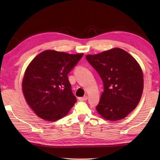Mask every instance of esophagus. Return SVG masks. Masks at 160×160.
<instances>
[{"instance_id":"esophagus-1","label":"esophagus","mask_w":160,"mask_h":160,"mask_svg":"<svg viewBox=\"0 0 160 160\" xmlns=\"http://www.w3.org/2000/svg\"><path fill=\"white\" fill-rule=\"evenodd\" d=\"M88 99V97L87 96V95H85V96L83 97V98H79V100L81 101H86Z\"/></svg>"}]
</instances>
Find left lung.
I'll list each match as a JSON object with an SVG mask.
<instances>
[{"mask_svg":"<svg viewBox=\"0 0 160 160\" xmlns=\"http://www.w3.org/2000/svg\"><path fill=\"white\" fill-rule=\"evenodd\" d=\"M98 71L104 91L96 109L104 119L118 121L135 109L143 90V75L138 61L120 48L86 55Z\"/></svg>","mask_w":160,"mask_h":160,"instance_id":"left-lung-1","label":"left lung"}]
</instances>
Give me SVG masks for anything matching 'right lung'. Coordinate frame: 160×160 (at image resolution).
Here are the masks:
<instances>
[{"instance_id": "right-lung-1", "label": "right lung", "mask_w": 160, "mask_h": 160, "mask_svg": "<svg viewBox=\"0 0 160 160\" xmlns=\"http://www.w3.org/2000/svg\"><path fill=\"white\" fill-rule=\"evenodd\" d=\"M83 53L41 52L27 67L22 82L27 103L40 118L55 122L68 114L77 99L67 74Z\"/></svg>"}]
</instances>
